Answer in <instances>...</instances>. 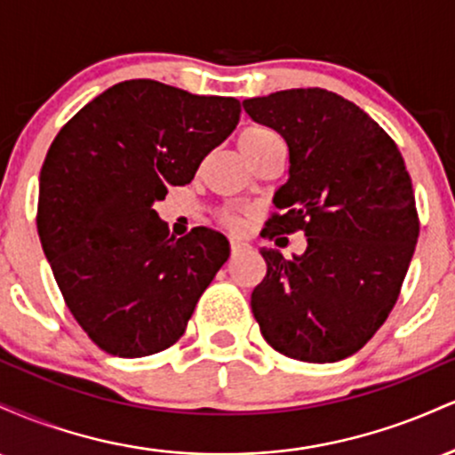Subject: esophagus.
I'll return each mask as SVG.
<instances>
[{"instance_id":"obj_1","label":"esophagus","mask_w":455,"mask_h":455,"mask_svg":"<svg viewBox=\"0 0 455 455\" xmlns=\"http://www.w3.org/2000/svg\"><path fill=\"white\" fill-rule=\"evenodd\" d=\"M242 250H245V243L242 242V239H231V252L237 254V252H242Z\"/></svg>"}]
</instances>
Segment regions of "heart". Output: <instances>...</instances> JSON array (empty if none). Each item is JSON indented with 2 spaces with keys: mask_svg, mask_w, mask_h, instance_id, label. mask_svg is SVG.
<instances>
[{
  "mask_svg": "<svg viewBox=\"0 0 455 455\" xmlns=\"http://www.w3.org/2000/svg\"><path fill=\"white\" fill-rule=\"evenodd\" d=\"M278 140H280L278 134L265 126H248V128H243L237 137L239 149H242L243 156L250 154V151H257L260 148H265V145H269V143H278ZM220 224L222 227H227L228 231H242L245 220H243L242 213L224 212V213H220Z\"/></svg>",
  "mask_w": 455,
  "mask_h": 455,
  "instance_id": "obj_1",
  "label": "heart"
}]
</instances>
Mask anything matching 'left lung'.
Here are the masks:
<instances>
[{
	"label": "left lung",
	"instance_id": "1",
	"mask_svg": "<svg viewBox=\"0 0 455 455\" xmlns=\"http://www.w3.org/2000/svg\"><path fill=\"white\" fill-rule=\"evenodd\" d=\"M243 111L289 145L263 237L304 231L301 257L263 248L267 275L252 315L275 351L340 362L377 333L398 301L419 218L411 175L383 128L338 93L307 87L243 100Z\"/></svg>",
	"mask_w": 455,
	"mask_h": 455
}]
</instances>
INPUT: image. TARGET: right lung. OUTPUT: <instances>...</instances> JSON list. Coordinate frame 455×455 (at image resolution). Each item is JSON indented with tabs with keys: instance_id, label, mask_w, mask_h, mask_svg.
<instances>
[{
	"instance_id": "1",
	"label": "right lung",
	"mask_w": 455,
	"mask_h": 455,
	"mask_svg": "<svg viewBox=\"0 0 455 455\" xmlns=\"http://www.w3.org/2000/svg\"><path fill=\"white\" fill-rule=\"evenodd\" d=\"M242 104L151 78L108 87L60 130L40 171V242L68 310L102 351L148 357L184 336L227 237L169 235L154 203L195 180Z\"/></svg>"
}]
</instances>
